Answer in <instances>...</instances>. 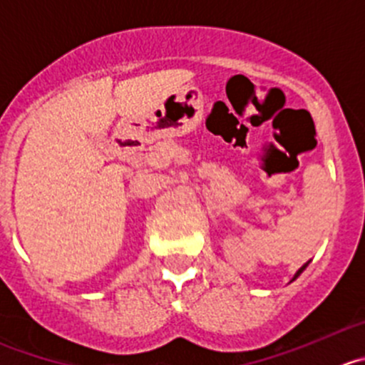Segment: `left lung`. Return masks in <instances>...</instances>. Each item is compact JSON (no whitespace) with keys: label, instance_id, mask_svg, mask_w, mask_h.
Masks as SVG:
<instances>
[{"label":"left lung","instance_id":"1","mask_svg":"<svg viewBox=\"0 0 365 365\" xmlns=\"http://www.w3.org/2000/svg\"><path fill=\"white\" fill-rule=\"evenodd\" d=\"M307 265H309V264H305V265H303V267H302V269H299V271H298V272H296V274H294V280H296V278H298V277H299V274H302V272H303V271H305V267H307Z\"/></svg>","mask_w":365,"mask_h":365}]
</instances>
